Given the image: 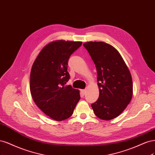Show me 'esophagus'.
Listing matches in <instances>:
<instances>
[{
	"label": "esophagus",
	"mask_w": 155,
	"mask_h": 155,
	"mask_svg": "<svg viewBox=\"0 0 155 155\" xmlns=\"http://www.w3.org/2000/svg\"><path fill=\"white\" fill-rule=\"evenodd\" d=\"M86 89H82V90H81V94H82L83 96L85 95V94H86Z\"/></svg>",
	"instance_id": "34e87169"
}]
</instances>
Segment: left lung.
Listing matches in <instances>:
<instances>
[{
    "label": "left lung",
    "instance_id": "left-lung-1",
    "mask_svg": "<svg viewBox=\"0 0 155 155\" xmlns=\"http://www.w3.org/2000/svg\"><path fill=\"white\" fill-rule=\"evenodd\" d=\"M83 46L95 64L99 97L91 104L95 115L109 120L120 115L131 101V74L120 54L104 42H87Z\"/></svg>",
    "mask_w": 155,
    "mask_h": 155
}]
</instances>
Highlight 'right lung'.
I'll list each match as a JSON object with an SVG mask.
<instances>
[{
    "label": "right lung",
    "instance_id": "1",
    "mask_svg": "<svg viewBox=\"0 0 155 155\" xmlns=\"http://www.w3.org/2000/svg\"><path fill=\"white\" fill-rule=\"evenodd\" d=\"M82 42L59 40L45 46L34 61L30 73V91L37 106L57 121L70 117L81 96L80 91L65 86L70 76L69 57Z\"/></svg>",
    "mask_w": 155,
    "mask_h": 155
}]
</instances>
